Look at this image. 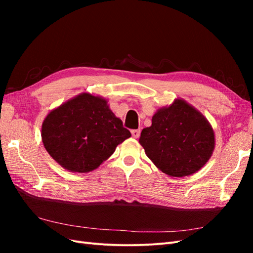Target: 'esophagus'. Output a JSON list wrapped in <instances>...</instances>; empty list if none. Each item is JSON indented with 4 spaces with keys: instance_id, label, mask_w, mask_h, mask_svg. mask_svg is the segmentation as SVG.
<instances>
[{
    "instance_id": "1",
    "label": "esophagus",
    "mask_w": 253,
    "mask_h": 253,
    "mask_svg": "<svg viewBox=\"0 0 253 253\" xmlns=\"http://www.w3.org/2000/svg\"><path fill=\"white\" fill-rule=\"evenodd\" d=\"M131 133H132V136L134 137V138H138L140 135V129H132Z\"/></svg>"
}]
</instances>
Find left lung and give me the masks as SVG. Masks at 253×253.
<instances>
[{
    "label": "left lung",
    "instance_id": "left-lung-1",
    "mask_svg": "<svg viewBox=\"0 0 253 253\" xmlns=\"http://www.w3.org/2000/svg\"><path fill=\"white\" fill-rule=\"evenodd\" d=\"M139 143L160 171L171 177H183L208 163L215 148V135L200 111L177 98L153 115L152 126L142 129Z\"/></svg>",
    "mask_w": 253,
    "mask_h": 253
}]
</instances>
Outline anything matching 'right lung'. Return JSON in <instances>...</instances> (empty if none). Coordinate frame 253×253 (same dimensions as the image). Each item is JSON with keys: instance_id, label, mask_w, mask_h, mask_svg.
<instances>
[{"instance_id": "1", "label": "right lung", "mask_w": 253, "mask_h": 253, "mask_svg": "<svg viewBox=\"0 0 253 253\" xmlns=\"http://www.w3.org/2000/svg\"><path fill=\"white\" fill-rule=\"evenodd\" d=\"M41 137L57 164L70 172L87 173L110 158L131 133L111 111L106 99L81 93L47 114Z\"/></svg>"}]
</instances>
